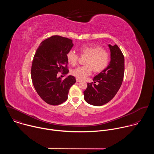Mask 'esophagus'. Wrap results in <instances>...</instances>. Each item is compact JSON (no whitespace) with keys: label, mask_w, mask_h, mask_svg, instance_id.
Returning a JSON list of instances; mask_svg holds the SVG:
<instances>
[{"label":"esophagus","mask_w":154,"mask_h":154,"mask_svg":"<svg viewBox=\"0 0 154 154\" xmlns=\"http://www.w3.org/2000/svg\"><path fill=\"white\" fill-rule=\"evenodd\" d=\"M76 81H77V82H80L81 80H80V79H76Z\"/></svg>","instance_id":"esophagus-1"}]
</instances>
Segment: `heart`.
I'll use <instances>...</instances> for the list:
<instances>
[{"instance_id": "obj_1", "label": "heart", "mask_w": 154, "mask_h": 154, "mask_svg": "<svg viewBox=\"0 0 154 154\" xmlns=\"http://www.w3.org/2000/svg\"><path fill=\"white\" fill-rule=\"evenodd\" d=\"M81 55H87L85 64L86 66H79L72 71V74L80 80H83L91 75L92 70L95 72H100L107 68L109 64L110 57L108 52L97 45H86L79 48ZM79 56L74 51H69L67 52L66 58L71 66L77 64Z\"/></svg>"}]
</instances>
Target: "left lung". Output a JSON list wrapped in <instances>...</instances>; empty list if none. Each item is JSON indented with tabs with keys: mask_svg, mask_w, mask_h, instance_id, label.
I'll list each match as a JSON object with an SVG mask.
<instances>
[{
	"mask_svg": "<svg viewBox=\"0 0 154 154\" xmlns=\"http://www.w3.org/2000/svg\"><path fill=\"white\" fill-rule=\"evenodd\" d=\"M111 61L106 69L88 83L83 91L85 101L94 106H101L110 101L122 85L124 75V57L119 47L108 45Z\"/></svg>",
	"mask_w": 154,
	"mask_h": 154,
	"instance_id": "1",
	"label": "left lung"
}]
</instances>
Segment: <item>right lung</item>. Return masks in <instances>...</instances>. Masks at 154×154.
Instances as JSON below:
<instances>
[{
	"mask_svg": "<svg viewBox=\"0 0 154 154\" xmlns=\"http://www.w3.org/2000/svg\"><path fill=\"white\" fill-rule=\"evenodd\" d=\"M73 46L72 40L58 35L43 41L33 57L31 77L35 90L47 103L58 105L68 99L70 88L76 82L69 75L62 80L58 72H69L66 54Z\"/></svg>",
	"mask_w": 154,
	"mask_h": 154,
	"instance_id": "1",
	"label": "right lung"
}]
</instances>
